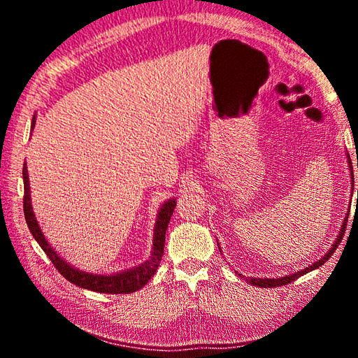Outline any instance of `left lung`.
I'll use <instances>...</instances> for the list:
<instances>
[{"instance_id":"left-lung-1","label":"left lung","mask_w":358,"mask_h":358,"mask_svg":"<svg viewBox=\"0 0 358 358\" xmlns=\"http://www.w3.org/2000/svg\"><path fill=\"white\" fill-rule=\"evenodd\" d=\"M348 161L350 162V159H348ZM349 167H350V177H352V186H354L352 164H349ZM352 191H354V187H352ZM357 192H358V191H357ZM346 221H348V220H344V222L341 224V229H339V234H338V237H336V240H335V243L331 245V248H330L329 251H327L325 256L320 257V259L317 260V262H314L313 265L306 266V268L296 271V273H292V275H286V276H281V278H248V282L252 284V286H257V287H278V286H286V284L295 281L296 278L306 275L308 271H313V270L319 268L320 265H324V264L327 262V260H329V259L331 257V254L336 251L338 245L341 243V238H343V235H344V227H346ZM220 250H221V248H220ZM240 276H241V275H240Z\"/></svg>"}]
</instances>
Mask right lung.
I'll return each mask as SVG.
<instances>
[{
	"instance_id": "right-lung-1",
	"label": "right lung",
	"mask_w": 358,
	"mask_h": 358,
	"mask_svg": "<svg viewBox=\"0 0 358 358\" xmlns=\"http://www.w3.org/2000/svg\"><path fill=\"white\" fill-rule=\"evenodd\" d=\"M36 124V115L31 121V129ZM23 187H25V196H23V211H25V220L28 224V229L34 240L38 241L39 246L42 248L48 259L52 260V264L57 266V270L62 273L66 280L76 284L78 287L93 290V292H101V294H131L136 292V290L142 289L145 284H147L151 276L156 273L157 266L162 259V254H164V241H166V230L167 224L171 221V216L175 210V205H177V199H169L164 203L161 205L159 211H157V220L155 224V234H153V251H151V256L148 260H145L143 264L134 268L118 271V273L113 275H96V273H88V271H82L76 268V266L69 265L64 259L59 257V254L53 250L48 243L47 238L42 234L38 221H36L33 205H31V196H29V180H28V167L27 162L23 164Z\"/></svg>"
}]
</instances>
